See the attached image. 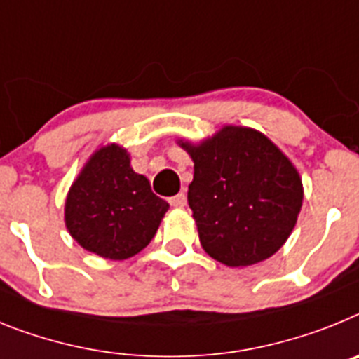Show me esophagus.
<instances>
[{"mask_svg": "<svg viewBox=\"0 0 359 359\" xmlns=\"http://www.w3.org/2000/svg\"><path fill=\"white\" fill-rule=\"evenodd\" d=\"M170 204L173 205V208H182V205H186V195H184V193H179L175 197H171Z\"/></svg>", "mask_w": 359, "mask_h": 359, "instance_id": "1", "label": "esophagus"}]
</instances>
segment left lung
I'll return each mask as SVG.
<instances>
[{"label":"left lung","instance_id":"obj_1","mask_svg":"<svg viewBox=\"0 0 359 359\" xmlns=\"http://www.w3.org/2000/svg\"><path fill=\"white\" fill-rule=\"evenodd\" d=\"M182 148L195 162L188 204L205 253L229 267L253 266L276 253L304 198L289 158L266 135L240 126Z\"/></svg>","mask_w":359,"mask_h":359}]
</instances>
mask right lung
<instances>
[{
    "label": "right lung",
    "instance_id": "add662e5",
    "mask_svg": "<svg viewBox=\"0 0 359 359\" xmlns=\"http://www.w3.org/2000/svg\"><path fill=\"white\" fill-rule=\"evenodd\" d=\"M170 204L130 168L126 149L101 148L72 184L65 205L70 235L86 251L124 260L146 248Z\"/></svg>",
    "mask_w": 359,
    "mask_h": 359
}]
</instances>
